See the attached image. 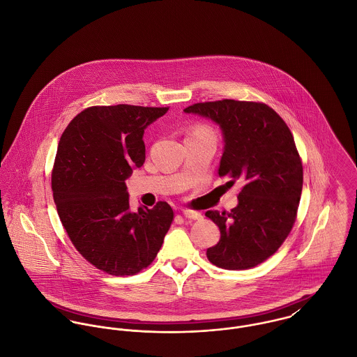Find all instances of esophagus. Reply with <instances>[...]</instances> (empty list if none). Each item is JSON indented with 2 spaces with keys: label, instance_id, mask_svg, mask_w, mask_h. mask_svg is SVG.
Instances as JSON below:
<instances>
[{
  "label": "esophagus",
  "instance_id": "esophagus-1",
  "mask_svg": "<svg viewBox=\"0 0 357 357\" xmlns=\"http://www.w3.org/2000/svg\"><path fill=\"white\" fill-rule=\"evenodd\" d=\"M183 217L188 218V220H201L202 214L198 213V211H192V210H184Z\"/></svg>",
  "mask_w": 357,
  "mask_h": 357
}]
</instances>
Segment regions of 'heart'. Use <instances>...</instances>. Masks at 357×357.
I'll use <instances>...</instances> for the list:
<instances>
[{"label":"heart","mask_w":357,"mask_h":357,"mask_svg":"<svg viewBox=\"0 0 357 357\" xmlns=\"http://www.w3.org/2000/svg\"><path fill=\"white\" fill-rule=\"evenodd\" d=\"M188 136H211V137H214L211 129H210L208 126L204 125V123H197V125H194V126L191 128Z\"/></svg>","instance_id":"b5f03b06"}]
</instances>
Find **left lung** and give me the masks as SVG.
Wrapping results in <instances>:
<instances>
[{
  "label": "left lung",
  "instance_id": "1",
  "mask_svg": "<svg viewBox=\"0 0 357 357\" xmlns=\"http://www.w3.org/2000/svg\"><path fill=\"white\" fill-rule=\"evenodd\" d=\"M184 111L220 125L225 146L218 176L228 177L232 185L242 184L235 208L206 211L221 232L206 255L213 265L229 271L257 266L278 252L297 218L304 172L294 137L265 102L222 99Z\"/></svg>",
  "mask_w": 357,
  "mask_h": 357
}]
</instances>
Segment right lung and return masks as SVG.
I'll use <instances>...</instances> for the list:
<instances>
[{
	"label": "right lung",
	"instance_id": "1",
	"mask_svg": "<svg viewBox=\"0 0 357 357\" xmlns=\"http://www.w3.org/2000/svg\"><path fill=\"white\" fill-rule=\"evenodd\" d=\"M169 107L93 105L64 129L52 169L57 214L71 243L112 276L147 268L174 218L167 202L129 210L125 180L143 166L144 129Z\"/></svg>",
	"mask_w": 357,
	"mask_h": 357
}]
</instances>
